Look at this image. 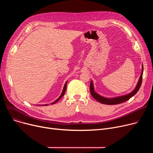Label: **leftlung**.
Returning <instances> with one entry per match:
<instances>
[{
    "instance_id": "left-lung-1",
    "label": "left lung",
    "mask_w": 153,
    "mask_h": 153,
    "mask_svg": "<svg viewBox=\"0 0 153 153\" xmlns=\"http://www.w3.org/2000/svg\"><path fill=\"white\" fill-rule=\"evenodd\" d=\"M143 72V66H142V72H141V76L140 77L138 84H137V85H136L134 91L129 94L125 95L123 96H120V97H118L112 98V99H107L105 97H102V96H100L98 94L95 92L94 89V85H93L92 81H91V84H90L91 94L92 97L96 100H97L98 102H99L100 103H103V104H107V105H116V104H119V103L125 102L129 100L131 97H132L133 95H134L136 93H137V92L140 89V88L141 85V83H142Z\"/></svg>"
}]
</instances>
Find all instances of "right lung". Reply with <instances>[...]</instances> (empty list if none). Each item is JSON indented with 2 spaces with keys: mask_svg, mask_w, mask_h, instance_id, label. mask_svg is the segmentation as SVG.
I'll return each instance as SVG.
<instances>
[{
  "mask_svg": "<svg viewBox=\"0 0 153 153\" xmlns=\"http://www.w3.org/2000/svg\"><path fill=\"white\" fill-rule=\"evenodd\" d=\"M67 82H68V81L65 83V84H64V88H63V91H62V94H61V95H60V97L56 100H55L54 102H53L51 104H54V103H55L56 102H57L62 97V96L64 95V93H65V92H66V86H67ZM45 105V106H47V105H48V104H45V105Z\"/></svg>",
  "mask_w": 153,
  "mask_h": 153,
  "instance_id": "right-lung-1",
  "label": "right lung"
}]
</instances>
